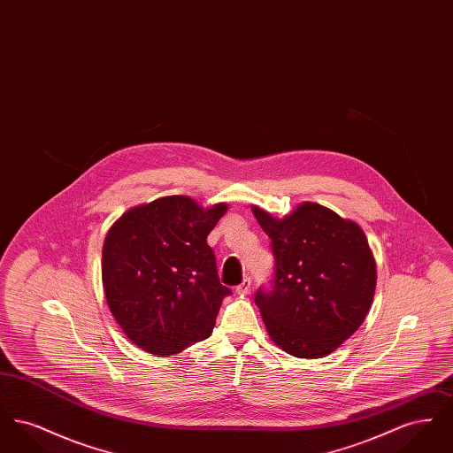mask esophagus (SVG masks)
Masks as SVG:
<instances>
[{"mask_svg": "<svg viewBox=\"0 0 453 453\" xmlns=\"http://www.w3.org/2000/svg\"><path fill=\"white\" fill-rule=\"evenodd\" d=\"M250 290H251V280L250 279H244L236 287V292L239 296H246V294H250Z\"/></svg>", "mask_w": 453, "mask_h": 453, "instance_id": "34e87169", "label": "esophagus"}]
</instances>
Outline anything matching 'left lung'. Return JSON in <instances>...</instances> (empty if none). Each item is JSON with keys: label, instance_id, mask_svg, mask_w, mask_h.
<instances>
[{"label": "left lung", "instance_id": "left-lung-1", "mask_svg": "<svg viewBox=\"0 0 453 453\" xmlns=\"http://www.w3.org/2000/svg\"><path fill=\"white\" fill-rule=\"evenodd\" d=\"M272 239V290L255 302L275 345L297 358H323L343 345L370 311L375 258L362 227L331 209L303 202L283 219L253 207Z\"/></svg>", "mask_w": 453, "mask_h": 453}]
</instances>
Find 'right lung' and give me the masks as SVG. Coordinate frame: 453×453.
Segmentation results:
<instances>
[{
	"mask_svg": "<svg viewBox=\"0 0 453 453\" xmlns=\"http://www.w3.org/2000/svg\"><path fill=\"white\" fill-rule=\"evenodd\" d=\"M227 203L200 207L170 195L132 207L108 229L102 281L108 309L130 342L170 357L211 336L222 299L207 236Z\"/></svg>",
	"mask_w": 453,
	"mask_h": 453,
	"instance_id": "add662e5",
	"label": "right lung"
}]
</instances>
